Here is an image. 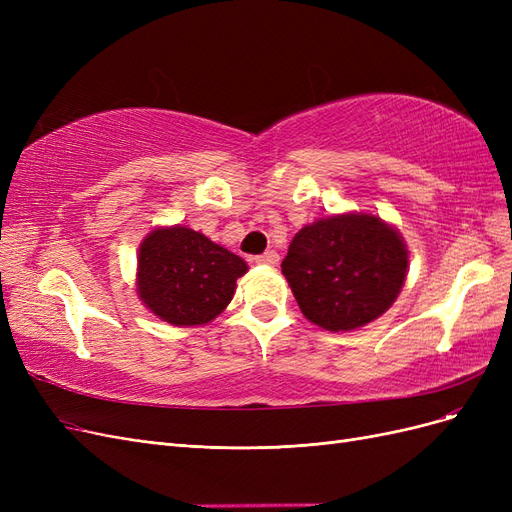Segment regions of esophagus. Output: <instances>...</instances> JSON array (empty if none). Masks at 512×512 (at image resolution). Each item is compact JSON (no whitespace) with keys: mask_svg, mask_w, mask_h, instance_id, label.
I'll list each match as a JSON object with an SVG mask.
<instances>
[{"mask_svg":"<svg viewBox=\"0 0 512 512\" xmlns=\"http://www.w3.org/2000/svg\"><path fill=\"white\" fill-rule=\"evenodd\" d=\"M277 260H280V256H277V252H273V250H267L265 254L254 258V262H258V265H269V267L277 265Z\"/></svg>","mask_w":512,"mask_h":512,"instance_id":"34e87169","label":"esophagus"}]
</instances>
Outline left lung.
Here are the masks:
<instances>
[{"instance_id": "obj_1", "label": "left lung", "mask_w": 512, "mask_h": 512, "mask_svg": "<svg viewBox=\"0 0 512 512\" xmlns=\"http://www.w3.org/2000/svg\"><path fill=\"white\" fill-rule=\"evenodd\" d=\"M408 250L374 215H331L299 230L282 273L307 320L350 331L376 320L404 286Z\"/></svg>"}]
</instances>
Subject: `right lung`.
<instances>
[{"instance_id": "add662e5", "label": "right lung", "mask_w": 512, "mask_h": 512, "mask_svg": "<svg viewBox=\"0 0 512 512\" xmlns=\"http://www.w3.org/2000/svg\"><path fill=\"white\" fill-rule=\"evenodd\" d=\"M245 271V260L196 230L158 228L138 254V294L162 320L192 327L222 314Z\"/></svg>"}]
</instances>
